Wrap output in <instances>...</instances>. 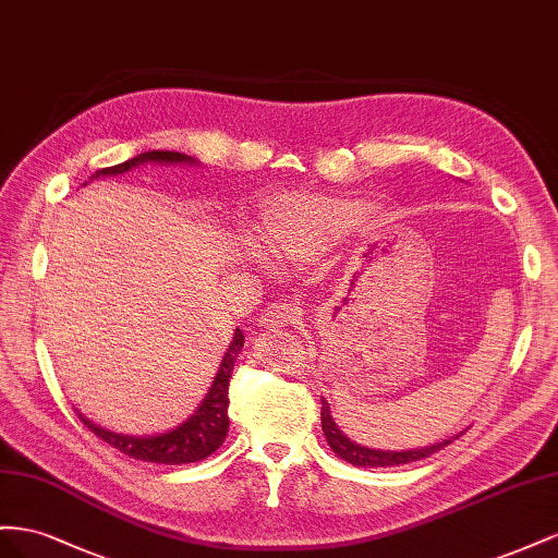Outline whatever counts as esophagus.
<instances>
[{
  "instance_id": "34e87169",
  "label": "esophagus",
  "mask_w": 558,
  "mask_h": 558,
  "mask_svg": "<svg viewBox=\"0 0 558 558\" xmlns=\"http://www.w3.org/2000/svg\"><path fill=\"white\" fill-rule=\"evenodd\" d=\"M296 315H299V308L294 304H288V301H282V304H274L262 313L259 325L264 329H284L294 323Z\"/></svg>"
}]
</instances>
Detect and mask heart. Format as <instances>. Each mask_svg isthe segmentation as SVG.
<instances>
[{
    "label": "heart",
    "instance_id": "1",
    "mask_svg": "<svg viewBox=\"0 0 558 558\" xmlns=\"http://www.w3.org/2000/svg\"><path fill=\"white\" fill-rule=\"evenodd\" d=\"M348 203L315 194H280L268 205L262 247L276 259L308 257L323 252L353 225Z\"/></svg>",
    "mask_w": 558,
    "mask_h": 558
}]
</instances>
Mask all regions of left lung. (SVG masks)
Instances as JSON below:
<instances>
[{"label": "left lung", "mask_w": 558, "mask_h": 558, "mask_svg": "<svg viewBox=\"0 0 558 558\" xmlns=\"http://www.w3.org/2000/svg\"><path fill=\"white\" fill-rule=\"evenodd\" d=\"M323 402V433L325 439L329 444V449L337 453L341 460L350 465H357V468H392V465H407V463H416V460L429 458L433 453L441 451L444 447H449L451 441H456L460 435L465 433H458L449 439H441L429 444V447H418V449H404V451H384V449H369L364 447V444H357L350 439L348 435H343V429L337 425V421L331 418V411H329V402L325 397H320Z\"/></svg>", "instance_id": "obj_1"}]
</instances>
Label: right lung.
<instances>
[{
  "mask_svg": "<svg viewBox=\"0 0 558 558\" xmlns=\"http://www.w3.org/2000/svg\"><path fill=\"white\" fill-rule=\"evenodd\" d=\"M147 163L201 166V161L194 156H186L180 151L154 149V151L137 154L119 166L98 170L95 174H90L88 182L98 180V178H114V174H123V172H129L140 166H147ZM88 182H84L82 186H86ZM243 345H245L243 331L235 329L227 353L219 362L208 395L203 397V402L196 407V411L191 413L189 418H184L180 425H174L170 429H163V433L123 435V433H114V429H107L98 423H93L90 418L84 416L82 411H76L78 418L84 421V425L90 429V433H95L102 441H107L109 447H114L121 453L131 456L135 460H147V463H161V465L198 463V460L213 456L221 447V441L227 439V433H229V378L233 374L238 353H241Z\"/></svg>",
  "mask_w": 558,
  "mask_h": 558,
  "instance_id": "right-lung-1",
  "label": "right lung"
}]
</instances>
